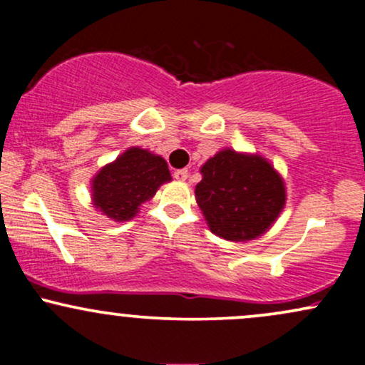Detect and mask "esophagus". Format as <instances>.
Returning <instances> with one entry per match:
<instances>
[{
	"label": "esophagus",
	"mask_w": 365,
	"mask_h": 365,
	"mask_svg": "<svg viewBox=\"0 0 365 365\" xmlns=\"http://www.w3.org/2000/svg\"><path fill=\"white\" fill-rule=\"evenodd\" d=\"M173 177L177 178L178 182H185V180L188 178V171H187L185 168H183V170H177V171H175V173H173Z\"/></svg>",
	"instance_id": "esophagus-1"
}]
</instances>
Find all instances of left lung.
<instances>
[{
	"label": "left lung",
	"instance_id": "obj_1",
	"mask_svg": "<svg viewBox=\"0 0 365 365\" xmlns=\"http://www.w3.org/2000/svg\"><path fill=\"white\" fill-rule=\"evenodd\" d=\"M195 199L209 230L232 242L261 237L283 211V178L267 159L223 149L200 168Z\"/></svg>",
	"mask_w": 365,
	"mask_h": 365
}]
</instances>
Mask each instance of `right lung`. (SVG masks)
Here are the masks:
<instances>
[{
	"label": "right lung",
	"instance_id": "1",
	"mask_svg": "<svg viewBox=\"0 0 365 365\" xmlns=\"http://www.w3.org/2000/svg\"><path fill=\"white\" fill-rule=\"evenodd\" d=\"M170 180L165 159L148 149L130 148L92 178V202L111 220L128 221Z\"/></svg>",
	"mask_w": 365,
	"mask_h": 365
}]
</instances>
